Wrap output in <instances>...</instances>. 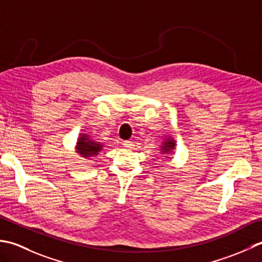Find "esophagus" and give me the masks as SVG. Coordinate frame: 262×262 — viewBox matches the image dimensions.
<instances>
[{"mask_svg": "<svg viewBox=\"0 0 262 262\" xmlns=\"http://www.w3.org/2000/svg\"><path fill=\"white\" fill-rule=\"evenodd\" d=\"M123 146H124L125 148H132L133 143H132L131 141H129V140H126V141H124V142H123Z\"/></svg>", "mask_w": 262, "mask_h": 262, "instance_id": "34e87169", "label": "esophagus"}]
</instances>
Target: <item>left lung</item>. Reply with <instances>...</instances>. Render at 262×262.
Segmentation results:
<instances>
[{
  "mask_svg": "<svg viewBox=\"0 0 262 262\" xmlns=\"http://www.w3.org/2000/svg\"><path fill=\"white\" fill-rule=\"evenodd\" d=\"M176 141L174 140V139L172 137H165L164 138V141L162 142V145L159 146L161 148H159V150H161V154L162 155H167V154H172L173 150L175 149V146H176ZM166 157V156H164Z\"/></svg>",
  "mask_w": 262,
  "mask_h": 262,
  "instance_id": "8db88e82",
  "label": "left lung"
}]
</instances>
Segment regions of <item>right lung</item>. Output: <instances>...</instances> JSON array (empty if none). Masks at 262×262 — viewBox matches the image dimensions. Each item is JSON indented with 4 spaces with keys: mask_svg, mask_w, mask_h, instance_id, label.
I'll list each match as a JSON object with an SVG mask.
<instances>
[{
    "mask_svg": "<svg viewBox=\"0 0 262 262\" xmlns=\"http://www.w3.org/2000/svg\"><path fill=\"white\" fill-rule=\"evenodd\" d=\"M103 148L104 143L94 140L88 133H80L76 143V152L80 155V157L86 159L97 156Z\"/></svg>",
    "mask_w": 262,
    "mask_h": 262,
    "instance_id": "right-lung-1",
    "label": "right lung"
}]
</instances>
